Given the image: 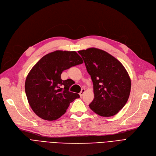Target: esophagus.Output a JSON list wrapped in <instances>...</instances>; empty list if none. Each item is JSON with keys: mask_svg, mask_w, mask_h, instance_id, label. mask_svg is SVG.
<instances>
[{"mask_svg": "<svg viewBox=\"0 0 156 156\" xmlns=\"http://www.w3.org/2000/svg\"><path fill=\"white\" fill-rule=\"evenodd\" d=\"M85 89H82V90H81V92H80V96L81 97L83 96V94L85 93Z\"/></svg>", "mask_w": 156, "mask_h": 156, "instance_id": "1", "label": "esophagus"}]
</instances>
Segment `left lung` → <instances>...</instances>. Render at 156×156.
Segmentation results:
<instances>
[{
  "label": "left lung",
  "mask_w": 156,
  "mask_h": 156,
  "mask_svg": "<svg viewBox=\"0 0 156 156\" xmlns=\"http://www.w3.org/2000/svg\"><path fill=\"white\" fill-rule=\"evenodd\" d=\"M93 83L94 98L90 109L102 117L116 115L129 97L131 82L124 66L106 51L90 48L78 51Z\"/></svg>",
  "instance_id": "obj_1"
}]
</instances>
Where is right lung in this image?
Here are the masks:
<instances>
[{
  "label": "right lung",
  "instance_id": "obj_1",
  "mask_svg": "<svg viewBox=\"0 0 156 156\" xmlns=\"http://www.w3.org/2000/svg\"><path fill=\"white\" fill-rule=\"evenodd\" d=\"M83 62L74 51L57 50L41 58L25 80V89L28 102L38 117L55 120L66 113L78 94L69 92L70 79L62 80L63 71Z\"/></svg>",
  "mask_w": 156,
  "mask_h": 156
}]
</instances>
